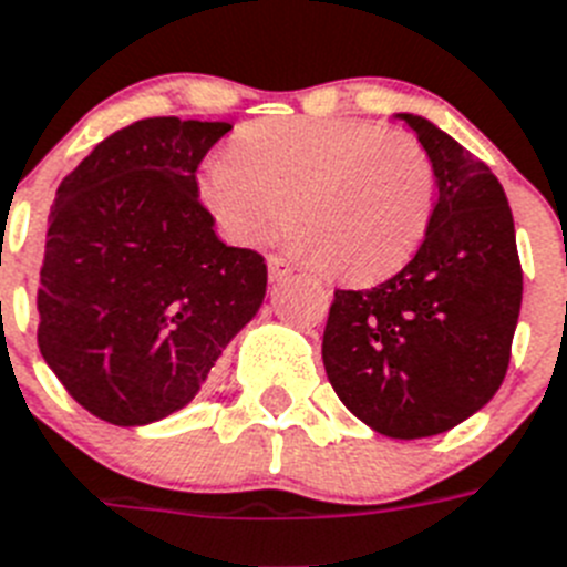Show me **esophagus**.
<instances>
[{
  "instance_id": "34e87169",
  "label": "esophagus",
  "mask_w": 567,
  "mask_h": 567,
  "mask_svg": "<svg viewBox=\"0 0 567 567\" xmlns=\"http://www.w3.org/2000/svg\"><path fill=\"white\" fill-rule=\"evenodd\" d=\"M291 261H285L282 256H268V274H270V282H279L285 276L291 274Z\"/></svg>"
}]
</instances>
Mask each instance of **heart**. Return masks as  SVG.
I'll use <instances>...</instances> for the list:
<instances>
[{
	"mask_svg": "<svg viewBox=\"0 0 567 567\" xmlns=\"http://www.w3.org/2000/svg\"><path fill=\"white\" fill-rule=\"evenodd\" d=\"M202 198L216 225L254 245L288 213L285 241L346 282L403 268L430 230L435 173L415 137L357 117L250 123L207 161Z\"/></svg>",
	"mask_w": 567,
	"mask_h": 567,
	"instance_id": "b5f03b06",
	"label": "heart"
}]
</instances>
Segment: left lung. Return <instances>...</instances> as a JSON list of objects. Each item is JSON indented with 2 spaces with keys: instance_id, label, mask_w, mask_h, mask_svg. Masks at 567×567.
Here are the masks:
<instances>
[{
  "instance_id": "8db88e82",
  "label": "left lung",
  "mask_w": 567,
  "mask_h": 567,
  "mask_svg": "<svg viewBox=\"0 0 567 567\" xmlns=\"http://www.w3.org/2000/svg\"><path fill=\"white\" fill-rule=\"evenodd\" d=\"M435 173L417 254L365 291H334L322 363L337 398L389 437H430L498 392L522 308L513 213L484 161L421 114H398Z\"/></svg>"
}]
</instances>
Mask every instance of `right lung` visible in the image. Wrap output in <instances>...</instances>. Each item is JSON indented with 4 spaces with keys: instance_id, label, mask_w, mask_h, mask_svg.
<instances>
[{
    "instance_id": "right-lung-1",
    "label": "right lung",
    "mask_w": 567,
    "mask_h": 567,
    "mask_svg": "<svg viewBox=\"0 0 567 567\" xmlns=\"http://www.w3.org/2000/svg\"><path fill=\"white\" fill-rule=\"evenodd\" d=\"M230 123L146 117L100 141L56 187L37 342L65 392L114 426L193 401L259 311L268 265L227 247L195 169Z\"/></svg>"
}]
</instances>
